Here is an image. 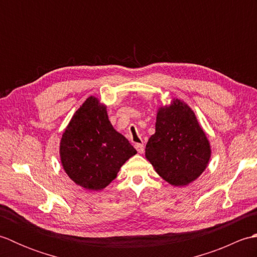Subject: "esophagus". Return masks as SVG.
<instances>
[{"mask_svg": "<svg viewBox=\"0 0 257 257\" xmlns=\"http://www.w3.org/2000/svg\"><path fill=\"white\" fill-rule=\"evenodd\" d=\"M135 148L137 149V151L139 152V154H143V152L145 151V147L143 144H136L135 145Z\"/></svg>", "mask_w": 257, "mask_h": 257, "instance_id": "34e87169", "label": "esophagus"}]
</instances>
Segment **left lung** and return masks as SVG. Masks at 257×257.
<instances>
[{
    "label": "left lung",
    "mask_w": 257,
    "mask_h": 257,
    "mask_svg": "<svg viewBox=\"0 0 257 257\" xmlns=\"http://www.w3.org/2000/svg\"><path fill=\"white\" fill-rule=\"evenodd\" d=\"M210 157L209 140L187 103L174 99L158 110L146 158L162 179L177 187L187 185L205 170Z\"/></svg>",
    "instance_id": "left-lung-1"
}]
</instances>
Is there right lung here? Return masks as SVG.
Instances as JSON below:
<instances>
[{"mask_svg":"<svg viewBox=\"0 0 257 257\" xmlns=\"http://www.w3.org/2000/svg\"><path fill=\"white\" fill-rule=\"evenodd\" d=\"M59 154L65 172L76 184L97 191L106 188L137 151L113 129L106 107L91 96L65 129Z\"/></svg>","mask_w":257,"mask_h":257,"instance_id":"obj_1","label":"right lung"}]
</instances>
